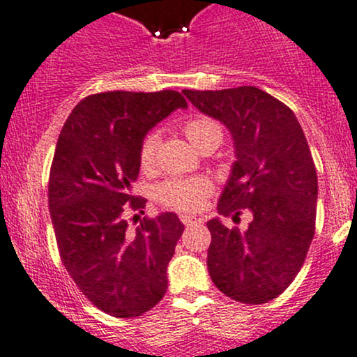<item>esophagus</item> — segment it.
I'll return each instance as SVG.
<instances>
[{
	"instance_id": "1",
	"label": "esophagus",
	"mask_w": 357,
	"mask_h": 357,
	"mask_svg": "<svg viewBox=\"0 0 357 357\" xmlns=\"http://www.w3.org/2000/svg\"><path fill=\"white\" fill-rule=\"evenodd\" d=\"M179 219H181V222L185 224V226H193L195 222H198L197 217L188 215V213H183V215H179Z\"/></svg>"
}]
</instances>
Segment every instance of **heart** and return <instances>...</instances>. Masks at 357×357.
<instances>
[{"instance_id":"1","label":"heart","mask_w":357,"mask_h":357,"mask_svg":"<svg viewBox=\"0 0 357 357\" xmlns=\"http://www.w3.org/2000/svg\"><path fill=\"white\" fill-rule=\"evenodd\" d=\"M186 138L195 145L200 147L204 142L210 138H219L222 140V131L215 121L208 118H195L190 119L185 125ZM157 149V135L150 133L145 137L144 144L140 147V164L142 167H149L153 162ZM210 193V183L204 178H186V179H169L157 190V198L160 204L176 210H198L204 205L205 198Z\"/></svg>"}]
</instances>
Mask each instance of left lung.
Masks as SVG:
<instances>
[{"label":"left lung","instance_id":"obj_1","mask_svg":"<svg viewBox=\"0 0 357 357\" xmlns=\"http://www.w3.org/2000/svg\"><path fill=\"white\" fill-rule=\"evenodd\" d=\"M198 111L222 123L236 160L217 212L246 231L210 219L207 267L212 282L231 299L261 305L275 299L301 270L317 219L318 181L301 125L286 104L257 87L183 90Z\"/></svg>","mask_w":357,"mask_h":357}]
</instances>
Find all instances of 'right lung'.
Listing matches in <instances>:
<instances>
[{
	"label": "right lung",
	"instance_id": "obj_1",
	"mask_svg": "<svg viewBox=\"0 0 357 357\" xmlns=\"http://www.w3.org/2000/svg\"><path fill=\"white\" fill-rule=\"evenodd\" d=\"M186 107L176 90L93 93L75 106L56 144L50 212L59 255L89 301L116 318L140 317L167 291L185 226L166 212L131 232L125 210L145 207L131 193L145 135Z\"/></svg>",
	"mask_w": 357,
	"mask_h": 357
}]
</instances>
